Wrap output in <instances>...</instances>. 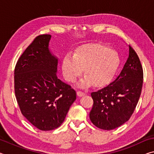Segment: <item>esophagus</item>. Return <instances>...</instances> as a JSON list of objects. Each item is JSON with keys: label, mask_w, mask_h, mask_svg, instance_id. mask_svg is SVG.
I'll use <instances>...</instances> for the list:
<instances>
[{"label": "esophagus", "mask_w": 154, "mask_h": 154, "mask_svg": "<svg viewBox=\"0 0 154 154\" xmlns=\"http://www.w3.org/2000/svg\"><path fill=\"white\" fill-rule=\"evenodd\" d=\"M77 95L79 96H84L85 94L84 92H82V91H79V90L77 91Z\"/></svg>", "instance_id": "34e87169"}]
</instances>
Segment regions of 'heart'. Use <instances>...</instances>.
Returning <instances> with one entry per match:
<instances>
[{
    "label": "heart",
    "mask_w": 154,
    "mask_h": 154,
    "mask_svg": "<svg viewBox=\"0 0 154 154\" xmlns=\"http://www.w3.org/2000/svg\"><path fill=\"white\" fill-rule=\"evenodd\" d=\"M120 60L118 54L106 46L92 44L83 47L74 56L68 54L62 62L65 78L75 82L84 69L85 77L80 82L83 88L93 83L94 86L107 84L116 75Z\"/></svg>",
    "instance_id": "1"
}]
</instances>
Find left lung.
Listing matches in <instances>:
<instances>
[{"label": "left lung", "instance_id": "1", "mask_svg": "<svg viewBox=\"0 0 154 154\" xmlns=\"http://www.w3.org/2000/svg\"><path fill=\"white\" fill-rule=\"evenodd\" d=\"M143 79L139 56L129 45V55L118 77L107 86L91 93L90 119L98 128L110 130L129 120L139 102Z\"/></svg>", "mask_w": 154, "mask_h": 154}]
</instances>
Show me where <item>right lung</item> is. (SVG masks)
Returning a JSON list of instances; mask_svg holds the SVG:
<instances>
[{
	"label": "right lung",
	"instance_id": "obj_1",
	"mask_svg": "<svg viewBox=\"0 0 154 154\" xmlns=\"http://www.w3.org/2000/svg\"><path fill=\"white\" fill-rule=\"evenodd\" d=\"M50 35L34 39L18 60L14 71L15 97L23 116L43 131L63 123L76 92L58 79V60L49 49Z\"/></svg>",
	"mask_w": 154,
	"mask_h": 154
}]
</instances>
